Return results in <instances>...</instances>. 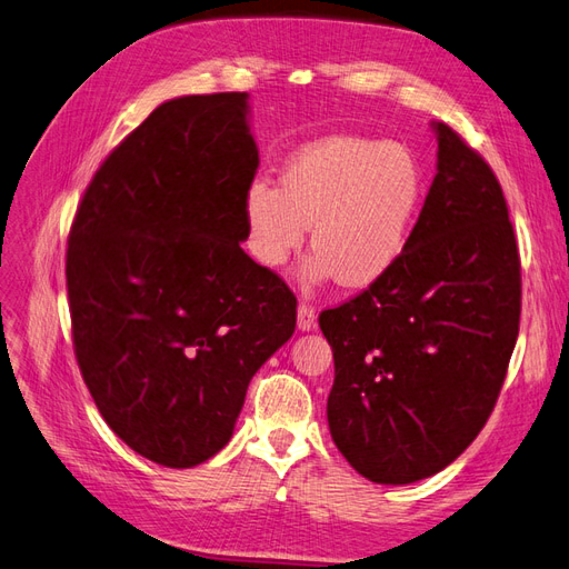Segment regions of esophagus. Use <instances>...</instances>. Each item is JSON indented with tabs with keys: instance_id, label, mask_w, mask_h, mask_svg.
I'll list each match as a JSON object with an SVG mask.
<instances>
[{
	"instance_id": "esophagus-1",
	"label": "esophagus",
	"mask_w": 569,
	"mask_h": 569,
	"mask_svg": "<svg viewBox=\"0 0 569 569\" xmlns=\"http://www.w3.org/2000/svg\"><path fill=\"white\" fill-rule=\"evenodd\" d=\"M315 325H317V315L312 310V305L300 302L298 305V329L310 331V329H315Z\"/></svg>"
}]
</instances>
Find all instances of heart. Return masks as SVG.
I'll return each instance as SVG.
<instances>
[{
	"mask_svg": "<svg viewBox=\"0 0 569 569\" xmlns=\"http://www.w3.org/2000/svg\"><path fill=\"white\" fill-rule=\"evenodd\" d=\"M426 194V170L409 146L322 139L288 158L281 187L267 180L247 187V244L261 267L279 269L310 226L308 283L333 276L343 288H368L409 250Z\"/></svg>",
	"mask_w": 569,
	"mask_h": 569,
	"instance_id": "obj_1",
	"label": "heart"
}]
</instances>
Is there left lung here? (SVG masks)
<instances>
[{
    "instance_id": "obj_1",
    "label": "left lung",
    "mask_w": 569,
    "mask_h": 569,
    "mask_svg": "<svg viewBox=\"0 0 569 569\" xmlns=\"http://www.w3.org/2000/svg\"><path fill=\"white\" fill-rule=\"evenodd\" d=\"M409 250L382 281L319 315L333 351V445L372 483L455 461L483 430L519 337L521 261L502 187L445 122Z\"/></svg>"
}]
</instances>
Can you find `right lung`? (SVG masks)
Returning <instances> with one entry per match:
<instances>
[{"instance_id": "1", "label": "right lung", "mask_w": 569, "mask_h": 569, "mask_svg": "<svg viewBox=\"0 0 569 569\" xmlns=\"http://www.w3.org/2000/svg\"><path fill=\"white\" fill-rule=\"evenodd\" d=\"M247 93L158 106L100 163L69 230L71 341L112 432L189 469L221 451L298 300L247 257Z\"/></svg>"}]
</instances>
